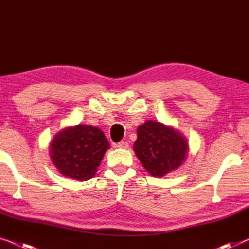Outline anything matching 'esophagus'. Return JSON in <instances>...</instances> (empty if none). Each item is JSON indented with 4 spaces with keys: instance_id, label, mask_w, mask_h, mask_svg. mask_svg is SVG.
<instances>
[{
    "instance_id": "34e87169",
    "label": "esophagus",
    "mask_w": 249,
    "mask_h": 249,
    "mask_svg": "<svg viewBox=\"0 0 249 249\" xmlns=\"http://www.w3.org/2000/svg\"><path fill=\"white\" fill-rule=\"evenodd\" d=\"M115 146H116V148H120V149H127L128 143L126 141H121V142H118L117 144H115Z\"/></svg>"
}]
</instances>
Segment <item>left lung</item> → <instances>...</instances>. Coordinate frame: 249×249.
<instances>
[{"label": "left lung", "mask_w": 249, "mask_h": 249, "mask_svg": "<svg viewBox=\"0 0 249 249\" xmlns=\"http://www.w3.org/2000/svg\"><path fill=\"white\" fill-rule=\"evenodd\" d=\"M187 141L179 132L155 121L139 126L134 152L142 166L155 177H162L181 166Z\"/></svg>", "instance_id": "8db88e82"}]
</instances>
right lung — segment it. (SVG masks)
Masks as SVG:
<instances>
[{"instance_id": "1", "label": "right lung", "mask_w": 249, "mask_h": 249, "mask_svg": "<svg viewBox=\"0 0 249 249\" xmlns=\"http://www.w3.org/2000/svg\"><path fill=\"white\" fill-rule=\"evenodd\" d=\"M50 148L59 173L76 180H88L96 174L109 142L101 129L80 124L56 134Z\"/></svg>"}]
</instances>
